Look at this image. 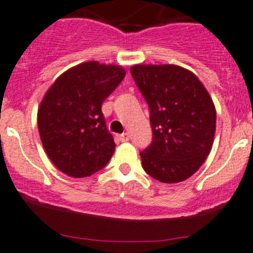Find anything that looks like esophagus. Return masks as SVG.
I'll list each match as a JSON object with an SVG mask.
<instances>
[{"mask_svg":"<svg viewBox=\"0 0 253 253\" xmlns=\"http://www.w3.org/2000/svg\"><path fill=\"white\" fill-rule=\"evenodd\" d=\"M119 138H120V141H121V142H127V141L129 140V134L127 133V132H125V133L120 134Z\"/></svg>","mask_w":253,"mask_h":253,"instance_id":"34e87169","label":"esophagus"}]
</instances>
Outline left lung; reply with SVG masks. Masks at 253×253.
Wrapping results in <instances>:
<instances>
[{
  "mask_svg": "<svg viewBox=\"0 0 253 253\" xmlns=\"http://www.w3.org/2000/svg\"><path fill=\"white\" fill-rule=\"evenodd\" d=\"M131 75L150 108L152 142L142 167L160 182L187 180L206 161L216 131V108L191 71L174 65H134Z\"/></svg>",
  "mask_w": 253,
  "mask_h": 253,
  "instance_id": "1",
  "label": "left lung"
}]
</instances>
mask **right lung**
<instances>
[{
	"mask_svg": "<svg viewBox=\"0 0 253 253\" xmlns=\"http://www.w3.org/2000/svg\"><path fill=\"white\" fill-rule=\"evenodd\" d=\"M125 76L120 66L89 61L62 73L44 94L37 113L40 137L61 172L87 177L108 164L116 143L101 107Z\"/></svg>",
	"mask_w": 253,
	"mask_h": 253,
	"instance_id": "obj_1",
	"label": "right lung"
}]
</instances>
